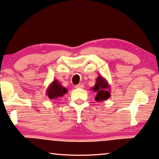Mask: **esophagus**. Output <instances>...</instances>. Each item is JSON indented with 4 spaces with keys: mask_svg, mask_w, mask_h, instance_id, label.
<instances>
[{
    "mask_svg": "<svg viewBox=\"0 0 159 159\" xmlns=\"http://www.w3.org/2000/svg\"><path fill=\"white\" fill-rule=\"evenodd\" d=\"M84 87V85L83 84H79L75 86V88H76V89H83Z\"/></svg>",
    "mask_w": 159,
    "mask_h": 159,
    "instance_id": "34e87169",
    "label": "esophagus"
}]
</instances>
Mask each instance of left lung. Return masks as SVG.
<instances>
[{
  "mask_svg": "<svg viewBox=\"0 0 159 159\" xmlns=\"http://www.w3.org/2000/svg\"><path fill=\"white\" fill-rule=\"evenodd\" d=\"M91 89L96 93L95 100L98 102L107 100L111 97V86L107 80L101 75H98L96 80V84Z\"/></svg>",
  "mask_w": 159,
  "mask_h": 159,
  "instance_id": "8db88e82",
  "label": "left lung"
}]
</instances>
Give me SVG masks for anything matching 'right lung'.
Segmentation results:
<instances>
[{"instance_id":"1","label":"right lung","mask_w":159,"mask_h":159,"mask_svg":"<svg viewBox=\"0 0 159 159\" xmlns=\"http://www.w3.org/2000/svg\"><path fill=\"white\" fill-rule=\"evenodd\" d=\"M68 89L63 87L58 80H55L49 84L46 89V96L51 100H56V99L62 97L63 95L67 93Z\"/></svg>"}]
</instances>
